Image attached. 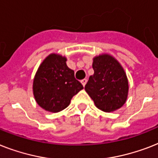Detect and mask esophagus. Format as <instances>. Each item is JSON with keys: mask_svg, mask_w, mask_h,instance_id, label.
Segmentation results:
<instances>
[{"mask_svg": "<svg viewBox=\"0 0 158 158\" xmlns=\"http://www.w3.org/2000/svg\"><path fill=\"white\" fill-rule=\"evenodd\" d=\"M81 83L83 84V86L84 87V86L86 85V83H87V79H83L81 80Z\"/></svg>", "mask_w": 158, "mask_h": 158, "instance_id": "1", "label": "esophagus"}]
</instances>
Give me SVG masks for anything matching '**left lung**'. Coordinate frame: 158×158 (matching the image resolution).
Segmentation results:
<instances>
[{
    "mask_svg": "<svg viewBox=\"0 0 158 158\" xmlns=\"http://www.w3.org/2000/svg\"><path fill=\"white\" fill-rule=\"evenodd\" d=\"M94 74L89 77L85 91L95 106L104 112L118 110L125 104L128 95V80L123 66L110 54L93 58Z\"/></svg>",
    "mask_w": 158,
    "mask_h": 158,
    "instance_id": "left-lung-1",
    "label": "left lung"
}]
</instances>
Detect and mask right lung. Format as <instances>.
Listing matches in <instances>:
<instances>
[{
	"label": "right lung",
	"mask_w": 158,
	"mask_h": 158,
	"mask_svg": "<svg viewBox=\"0 0 158 158\" xmlns=\"http://www.w3.org/2000/svg\"><path fill=\"white\" fill-rule=\"evenodd\" d=\"M66 61V57L51 53L42 61L35 75V99L48 112L57 113L66 109L72 97L83 88Z\"/></svg>",
	"instance_id": "1"
}]
</instances>
